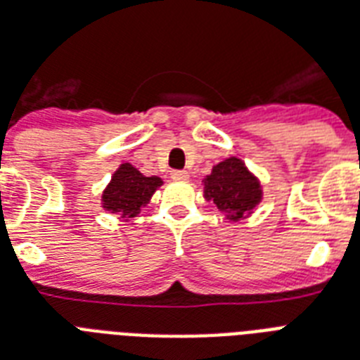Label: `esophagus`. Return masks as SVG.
Segmentation results:
<instances>
[{"mask_svg": "<svg viewBox=\"0 0 360 360\" xmlns=\"http://www.w3.org/2000/svg\"><path fill=\"white\" fill-rule=\"evenodd\" d=\"M171 178H173V180H178V182H186L187 178H189V174H187L186 171H173V173H171Z\"/></svg>", "mask_w": 360, "mask_h": 360, "instance_id": "1", "label": "esophagus"}]
</instances>
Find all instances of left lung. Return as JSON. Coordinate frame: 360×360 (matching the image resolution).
<instances>
[{
  "instance_id": "left-lung-1",
  "label": "left lung",
  "mask_w": 360,
  "mask_h": 360,
  "mask_svg": "<svg viewBox=\"0 0 360 360\" xmlns=\"http://www.w3.org/2000/svg\"><path fill=\"white\" fill-rule=\"evenodd\" d=\"M202 186L204 198L213 202L230 222L250 217L263 200L259 178L237 156H230L213 165L212 173L202 180Z\"/></svg>"
}]
</instances>
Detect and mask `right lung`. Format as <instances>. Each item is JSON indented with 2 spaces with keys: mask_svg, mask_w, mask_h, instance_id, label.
Wrapping results in <instances>:
<instances>
[{
  "mask_svg": "<svg viewBox=\"0 0 360 360\" xmlns=\"http://www.w3.org/2000/svg\"><path fill=\"white\" fill-rule=\"evenodd\" d=\"M162 186L160 176H145L132 163L124 162L115 169L101 195V206L105 212L120 215V219L129 222L141 212V207L147 206Z\"/></svg>",
  "mask_w": 360,
  "mask_h": 360,
  "instance_id": "obj_1",
  "label": "right lung"
}]
</instances>
